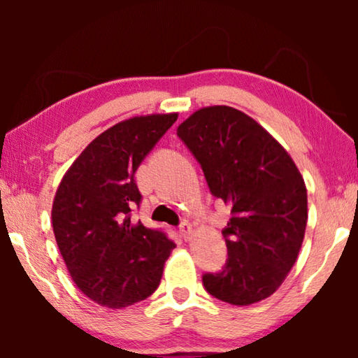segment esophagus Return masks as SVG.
Instances as JSON below:
<instances>
[{
  "label": "esophagus",
  "mask_w": 358,
  "mask_h": 358,
  "mask_svg": "<svg viewBox=\"0 0 358 358\" xmlns=\"http://www.w3.org/2000/svg\"><path fill=\"white\" fill-rule=\"evenodd\" d=\"M179 233H180V236L184 238V241H189L190 236H192V227H190L189 223L182 222L179 224Z\"/></svg>",
  "instance_id": "1"
}]
</instances>
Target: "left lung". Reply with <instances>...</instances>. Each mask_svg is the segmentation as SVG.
Returning a JSON list of instances; mask_svg holds the SVG:
<instances>
[{
  "label": "left lung",
  "instance_id": "1",
  "mask_svg": "<svg viewBox=\"0 0 358 358\" xmlns=\"http://www.w3.org/2000/svg\"><path fill=\"white\" fill-rule=\"evenodd\" d=\"M215 199L231 208L223 228L228 259L202 283L210 295L246 306L271 296L295 264L305 236V180L282 145L228 106L200 109L178 127Z\"/></svg>",
  "mask_w": 358,
  "mask_h": 358
}]
</instances>
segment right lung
I'll list each match as a JSON object with an SVG mask.
<instances>
[{
  "instance_id": "1",
  "label": "right lung",
  "mask_w": 358,
  "mask_h": 358,
  "mask_svg": "<svg viewBox=\"0 0 358 358\" xmlns=\"http://www.w3.org/2000/svg\"><path fill=\"white\" fill-rule=\"evenodd\" d=\"M178 114L120 122L83 151L58 185L52 224L68 272L92 301L125 308L153 295L176 248L164 229L131 220L135 173Z\"/></svg>"
}]
</instances>
